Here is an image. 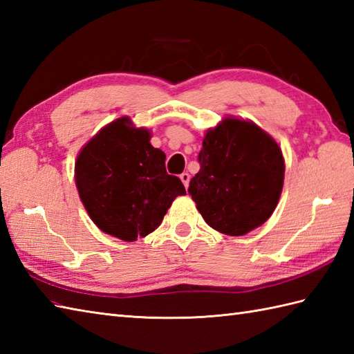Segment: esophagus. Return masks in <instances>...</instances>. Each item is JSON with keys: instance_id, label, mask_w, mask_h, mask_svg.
Listing matches in <instances>:
<instances>
[{"instance_id": "34e87169", "label": "esophagus", "mask_w": 354, "mask_h": 354, "mask_svg": "<svg viewBox=\"0 0 354 354\" xmlns=\"http://www.w3.org/2000/svg\"><path fill=\"white\" fill-rule=\"evenodd\" d=\"M181 181H183V184L185 185V189H189V183H190V175L187 171H184V173H181Z\"/></svg>"}]
</instances>
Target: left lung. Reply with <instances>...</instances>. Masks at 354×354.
Wrapping results in <instances>:
<instances>
[{
	"instance_id": "8db88e82",
	"label": "left lung",
	"mask_w": 354,
	"mask_h": 354,
	"mask_svg": "<svg viewBox=\"0 0 354 354\" xmlns=\"http://www.w3.org/2000/svg\"><path fill=\"white\" fill-rule=\"evenodd\" d=\"M189 193L209 227L243 236L265 223L280 199V146L251 122L225 118L205 135Z\"/></svg>"
}]
</instances>
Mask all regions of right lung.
<instances>
[{
    "mask_svg": "<svg viewBox=\"0 0 354 354\" xmlns=\"http://www.w3.org/2000/svg\"><path fill=\"white\" fill-rule=\"evenodd\" d=\"M79 196L103 232L133 242L155 231L171 202L185 194L178 176L165 171V155L150 145L147 129L122 117L80 150Z\"/></svg>",
    "mask_w": 354,
    "mask_h": 354,
    "instance_id": "right-lung-1",
    "label": "right lung"
}]
</instances>
